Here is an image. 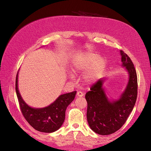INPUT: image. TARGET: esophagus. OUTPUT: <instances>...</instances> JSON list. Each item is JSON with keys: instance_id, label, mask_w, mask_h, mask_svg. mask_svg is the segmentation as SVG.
Segmentation results:
<instances>
[{"instance_id": "esophagus-1", "label": "esophagus", "mask_w": 151, "mask_h": 151, "mask_svg": "<svg viewBox=\"0 0 151 151\" xmlns=\"http://www.w3.org/2000/svg\"><path fill=\"white\" fill-rule=\"evenodd\" d=\"M76 96H77V97H83L84 93L81 91H79V92H77Z\"/></svg>"}]
</instances>
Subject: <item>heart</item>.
Listing matches in <instances>:
<instances>
[{
  "label": "heart",
  "mask_w": 151,
  "mask_h": 151,
  "mask_svg": "<svg viewBox=\"0 0 151 151\" xmlns=\"http://www.w3.org/2000/svg\"><path fill=\"white\" fill-rule=\"evenodd\" d=\"M97 54L87 52L78 57L74 62L73 71L77 73L87 70L84 75V81L87 84L96 82L107 65V60L104 57H98Z\"/></svg>",
  "instance_id": "heart-1"
}]
</instances>
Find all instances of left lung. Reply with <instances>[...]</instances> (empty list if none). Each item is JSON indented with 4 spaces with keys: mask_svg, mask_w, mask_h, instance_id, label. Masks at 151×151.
I'll list each match as a JSON object with an SVG mask.
<instances>
[{
    "mask_svg": "<svg viewBox=\"0 0 151 151\" xmlns=\"http://www.w3.org/2000/svg\"><path fill=\"white\" fill-rule=\"evenodd\" d=\"M122 67L129 75V82L120 98L110 101L103 85L106 79L100 78L86 93L88 102L87 119L91 129L101 135L112 134L125 123L132 111L137 98L138 81L136 70L130 58L120 51Z\"/></svg>",
    "mask_w": 151,
    "mask_h": 151,
    "instance_id": "obj_1",
    "label": "left lung"
}]
</instances>
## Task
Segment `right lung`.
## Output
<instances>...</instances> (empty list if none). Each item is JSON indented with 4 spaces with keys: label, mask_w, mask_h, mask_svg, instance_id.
Segmentation results:
<instances>
[{
    "label": "right lung",
    "mask_w": 151,
    "mask_h": 151,
    "mask_svg": "<svg viewBox=\"0 0 151 151\" xmlns=\"http://www.w3.org/2000/svg\"><path fill=\"white\" fill-rule=\"evenodd\" d=\"M18 72L16 78V92L21 112L28 123L36 130L52 133L58 130L64 122L67 106L75 97L76 91L60 96L52 104L43 108L29 106L22 99L18 87Z\"/></svg>",
    "instance_id": "obj_1"
}]
</instances>
